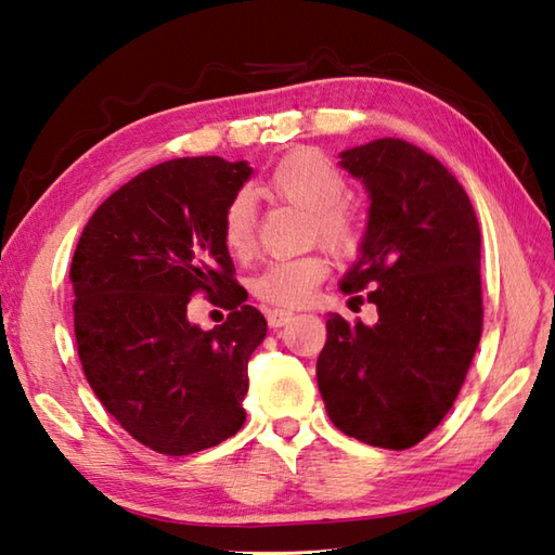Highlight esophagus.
Listing matches in <instances>:
<instances>
[{"label":"esophagus","instance_id":"1","mask_svg":"<svg viewBox=\"0 0 555 555\" xmlns=\"http://www.w3.org/2000/svg\"><path fill=\"white\" fill-rule=\"evenodd\" d=\"M266 318H268V325L270 327H282V325L289 323V320L294 318V313L292 311H282V309H270L266 313Z\"/></svg>","mask_w":555,"mask_h":555}]
</instances>
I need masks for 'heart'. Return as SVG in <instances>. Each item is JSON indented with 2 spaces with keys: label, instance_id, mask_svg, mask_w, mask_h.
Here are the masks:
<instances>
[{
  "label": "heart",
  "instance_id": "1",
  "mask_svg": "<svg viewBox=\"0 0 555 555\" xmlns=\"http://www.w3.org/2000/svg\"><path fill=\"white\" fill-rule=\"evenodd\" d=\"M349 192L344 170L313 150L285 154L261 184V194L268 199L309 211V237L320 240L339 256H353L363 242L361 218L347 206ZM220 235L232 256L242 258L254 249L256 206L246 192H237L228 202ZM330 268V258L320 251L299 258H278L256 273L251 292L270 306L299 309L313 299L315 289L327 280Z\"/></svg>",
  "mask_w": 555,
  "mask_h": 555
}]
</instances>
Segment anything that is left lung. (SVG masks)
Segmentation results:
<instances>
[{
    "label": "left lung",
    "instance_id": "1",
    "mask_svg": "<svg viewBox=\"0 0 555 555\" xmlns=\"http://www.w3.org/2000/svg\"><path fill=\"white\" fill-rule=\"evenodd\" d=\"M341 166L371 192L361 258L341 289H367L377 323L330 315L318 389L344 435L403 451L444 421L470 371L482 235L463 184L421 146L375 140L344 152Z\"/></svg>",
    "mask_w": 555,
    "mask_h": 555
}]
</instances>
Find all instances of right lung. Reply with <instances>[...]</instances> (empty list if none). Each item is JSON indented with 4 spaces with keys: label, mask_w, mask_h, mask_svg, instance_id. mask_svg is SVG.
<instances>
[{
    "label": "right lung",
    "mask_w": 555,
    "mask_h": 555,
    "mask_svg": "<svg viewBox=\"0 0 555 555\" xmlns=\"http://www.w3.org/2000/svg\"><path fill=\"white\" fill-rule=\"evenodd\" d=\"M251 168L220 156L164 162L96 208L70 263L82 373L126 433L166 455L237 435L246 365L266 318L235 280L223 211ZM204 293L231 313L204 333L186 304Z\"/></svg>",
    "instance_id": "add662e5"
}]
</instances>
